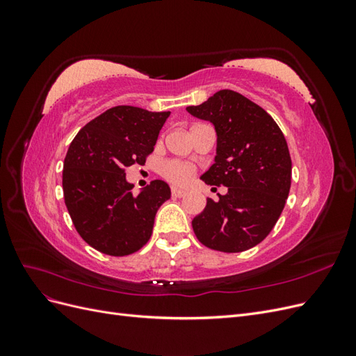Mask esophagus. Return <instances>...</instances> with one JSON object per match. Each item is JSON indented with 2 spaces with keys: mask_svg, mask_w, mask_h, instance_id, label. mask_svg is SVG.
Segmentation results:
<instances>
[{
  "mask_svg": "<svg viewBox=\"0 0 356 356\" xmlns=\"http://www.w3.org/2000/svg\"><path fill=\"white\" fill-rule=\"evenodd\" d=\"M187 195V190L179 188V187H172V196L174 197H182Z\"/></svg>",
  "mask_w": 356,
  "mask_h": 356,
  "instance_id": "34e87169",
  "label": "esophagus"
}]
</instances>
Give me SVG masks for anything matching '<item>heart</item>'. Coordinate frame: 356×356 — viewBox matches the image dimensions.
<instances>
[{"label":"heart","mask_w":356,"mask_h":356,"mask_svg":"<svg viewBox=\"0 0 356 356\" xmlns=\"http://www.w3.org/2000/svg\"><path fill=\"white\" fill-rule=\"evenodd\" d=\"M161 175L174 184H186L195 175V168L179 160H169L161 166Z\"/></svg>","instance_id":"heart-1"}]
</instances>
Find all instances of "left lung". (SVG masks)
<instances>
[{"mask_svg":"<svg viewBox=\"0 0 356 356\" xmlns=\"http://www.w3.org/2000/svg\"><path fill=\"white\" fill-rule=\"evenodd\" d=\"M213 124L217 153L200 177L229 187L191 221L197 239L215 251L242 252L260 243L281 217L291 187V157L285 136L260 105L229 89L200 105L187 106Z\"/></svg>","mask_w":356,"mask_h":356,"instance_id":"8db88e82","label":"left lung"}]
</instances>
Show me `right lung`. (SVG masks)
Returning <instances> with one entry per match:
<instances>
[{"instance_id": "1", "label": "right lung", "mask_w": 356, "mask_h": 356, "mask_svg": "<svg viewBox=\"0 0 356 356\" xmlns=\"http://www.w3.org/2000/svg\"><path fill=\"white\" fill-rule=\"evenodd\" d=\"M169 114L113 106L72 139L63 161V197L79 234L99 252L123 257L141 250L159 208L170 199L161 179L134 195L124 174L134 163H145Z\"/></svg>"}]
</instances>
